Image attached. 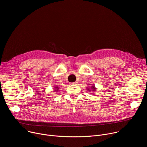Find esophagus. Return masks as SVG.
Here are the masks:
<instances>
[{
  "mask_svg": "<svg viewBox=\"0 0 147 147\" xmlns=\"http://www.w3.org/2000/svg\"><path fill=\"white\" fill-rule=\"evenodd\" d=\"M77 82H71L70 83V84H71V85H76L77 84Z\"/></svg>",
  "mask_w": 147,
  "mask_h": 147,
  "instance_id": "obj_1",
  "label": "esophagus"
}]
</instances>
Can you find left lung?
<instances>
[{
  "mask_svg": "<svg viewBox=\"0 0 147 147\" xmlns=\"http://www.w3.org/2000/svg\"><path fill=\"white\" fill-rule=\"evenodd\" d=\"M87 90H88V91H90H90H95L96 90V88H95V87L93 85V86H90V87H87ZM94 93V92H93Z\"/></svg>",
  "mask_w": 147,
  "mask_h": 147,
  "instance_id": "obj_1",
  "label": "left lung"
}]
</instances>
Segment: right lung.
Here are the masks:
<instances>
[{
	"instance_id": "1",
	"label": "right lung",
	"mask_w": 147,
	"mask_h": 147,
	"mask_svg": "<svg viewBox=\"0 0 147 147\" xmlns=\"http://www.w3.org/2000/svg\"><path fill=\"white\" fill-rule=\"evenodd\" d=\"M53 92H58V90H59V88L57 87V86H55V87L53 88Z\"/></svg>"
}]
</instances>
